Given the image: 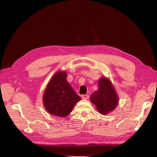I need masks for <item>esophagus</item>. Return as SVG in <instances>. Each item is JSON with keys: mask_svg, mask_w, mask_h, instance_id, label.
Returning <instances> with one entry per match:
<instances>
[{"mask_svg": "<svg viewBox=\"0 0 157 157\" xmlns=\"http://www.w3.org/2000/svg\"><path fill=\"white\" fill-rule=\"evenodd\" d=\"M82 99H88L89 98V96L88 94H85V95H82V96H81Z\"/></svg>", "mask_w": 157, "mask_h": 157, "instance_id": "34e87169", "label": "esophagus"}]
</instances>
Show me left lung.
<instances>
[{
	"label": "left lung",
	"mask_w": 157,
	"mask_h": 157,
	"mask_svg": "<svg viewBox=\"0 0 157 157\" xmlns=\"http://www.w3.org/2000/svg\"><path fill=\"white\" fill-rule=\"evenodd\" d=\"M90 101L103 115L115 110L118 103V96L110 79L103 77L98 80V89L91 95Z\"/></svg>",
	"instance_id": "obj_1"
}]
</instances>
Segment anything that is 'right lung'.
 <instances>
[{
    "instance_id": "right-lung-1",
    "label": "right lung",
    "mask_w": 157,
    "mask_h": 157,
    "mask_svg": "<svg viewBox=\"0 0 157 157\" xmlns=\"http://www.w3.org/2000/svg\"><path fill=\"white\" fill-rule=\"evenodd\" d=\"M80 100L81 98L67 82L65 71H58L53 75L47 84L42 98L46 111L51 115L59 117L69 115Z\"/></svg>"
}]
</instances>
